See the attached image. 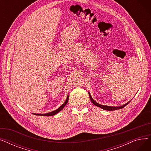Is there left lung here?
<instances>
[{"label":"left lung","mask_w":151,"mask_h":151,"mask_svg":"<svg viewBox=\"0 0 151 151\" xmlns=\"http://www.w3.org/2000/svg\"><path fill=\"white\" fill-rule=\"evenodd\" d=\"M89 98H90V100L92 102V104L96 105L98 107H100L101 108H102L103 109H105V110H107V111H113V110H116V109H121V108H123L124 107H125L127 105L129 104V103L130 102H128L127 103V104H125V105H122V106H106V105H100L99 104H98L97 102H96V101H95L91 97L90 93L89 92Z\"/></svg>","instance_id":"1"}]
</instances>
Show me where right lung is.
<instances>
[{"label":"right lung","instance_id":"1","mask_svg":"<svg viewBox=\"0 0 151 151\" xmlns=\"http://www.w3.org/2000/svg\"><path fill=\"white\" fill-rule=\"evenodd\" d=\"M68 96H67V99H66L65 101L64 102V104H62L59 108H58L57 109H55V111H51V112L48 113H46V114H34L37 115V116H54L55 114H56L57 113H58L59 111H60L63 108H64V106L66 105V104L68 103Z\"/></svg>","mask_w":151,"mask_h":151}]
</instances>
